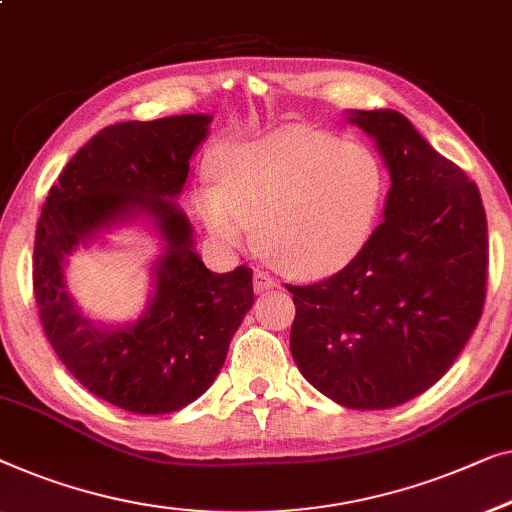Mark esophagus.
<instances>
[{
    "label": "esophagus",
    "instance_id": "34e87169",
    "mask_svg": "<svg viewBox=\"0 0 512 512\" xmlns=\"http://www.w3.org/2000/svg\"><path fill=\"white\" fill-rule=\"evenodd\" d=\"M277 286V281H274L268 272L263 270H256L254 272V288L256 293H263V291H270V288Z\"/></svg>",
    "mask_w": 512,
    "mask_h": 512
}]
</instances>
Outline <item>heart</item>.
<instances>
[{
    "instance_id": "heart-1",
    "label": "heart",
    "mask_w": 512,
    "mask_h": 512,
    "mask_svg": "<svg viewBox=\"0 0 512 512\" xmlns=\"http://www.w3.org/2000/svg\"><path fill=\"white\" fill-rule=\"evenodd\" d=\"M217 182L196 189V212L212 242L254 240L295 277H330L362 254L388 189L372 147L325 131L281 127L221 147Z\"/></svg>"
}]
</instances>
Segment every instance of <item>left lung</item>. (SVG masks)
<instances>
[{
  "instance_id": "1",
  "label": "left lung",
  "mask_w": 512,
  "mask_h": 512,
  "mask_svg": "<svg viewBox=\"0 0 512 512\" xmlns=\"http://www.w3.org/2000/svg\"><path fill=\"white\" fill-rule=\"evenodd\" d=\"M390 173L383 221L335 277L293 293L300 374L346 409H392L453 367L485 305L487 219L476 182L397 110H348Z\"/></svg>"
}]
</instances>
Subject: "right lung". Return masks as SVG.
<instances>
[{"label": "right lung", "instance_id": "right-lung-1", "mask_svg": "<svg viewBox=\"0 0 512 512\" xmlns=\"http://www.w3.org/2000/svg\"><path fill=\"white\" fill-rule=\"evenodd\" d=\"M210 122L196 113L101 129L66 164L36 226L34 295L50 346L92 395L140 416L196 402L254 305L251 270H207L177 205ZM138 223L160 240L148 305L127 324L94 322L65 286L68 258Z\"/></svg>", "mask_w": 512, "mask_h": 512}]
</instances>
